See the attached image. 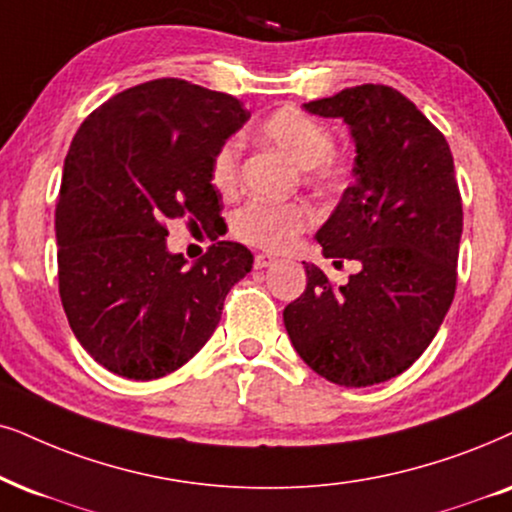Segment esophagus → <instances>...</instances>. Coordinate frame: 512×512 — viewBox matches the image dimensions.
<instances>
[{
	"instance_id": "1",
	"label": "esophagus",
	"mask_w": 512,
	"mask_h": 512,
	"mask_svg": "<svg viewBox=\"0 0 512 512\" xmlns=\"http://www.w3.org/2000/svg\"><path fill=\"white\" fill-rule=\"evenodd\" d=\"M276 262V257H271V255H257L255 257V269H267V267H271V264Z\"/></svg>"
}]
</instances>
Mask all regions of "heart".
Segmentation results:
<instances>
[{
  "mask_svg": "<svg viewBox=\"0 0 512 512\" xmlns=\"http://www.w3.org/2000/svg\"><path fill=\"white\" fill-rule=\"evenodd\" d=\"M255 137L307 172L309 184L333 189L342 177V167L333 158L335 137L331 127L295 106H283L257 122ZM241 181V146L224 141L212 158V184L219 191L234 193ZM314 222L312 210L304 203H250L234 217V234L241 241L264 250H286Z\"/></svg>",
  "mask_w": 512,
  "mask_h": 512,
  "instance_id": "b5f03b06",
  "label": "heart"
}]
</instances>
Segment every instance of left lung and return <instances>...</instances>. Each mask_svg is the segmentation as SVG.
<instances>
[{
  "instance_id": "1",
  "label": "left lung",
  "mask_w": 512,
  "mask_h": 512,
  "mask_svg": "<svg viewBox=\"0 0 512 512\" xmlns=\"http://www.w3.org/2000/svg\"><path fill=\"white\" fill-rule=\"evenodd\" d=\"M352 134L354 184L316 231L323 257L354 260L335 288L304 264L307 288L283 309L295 352L345 387L385 383L428 349L456 293L463 205L444 134L385 84H359L304 103Z\"/></svg>"
}]
</instances>
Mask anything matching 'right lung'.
I'll use <instances>...</instances> for the list:
<instances>
[{"label": "right lung", "instance_id": "obj_1", "mask_svg": "<svg viewBox=\"0 0 512 512\" xmlns=\"http://www.w3.org/2000/svg\"><path fill=\"white\" fill-rule=\"evenodd\" d=\"M248 118L234 96L163 77L77 129L56 205L58 293L75 338L111 373L153 380L184 366L252 269L241 243H212L186 267L165 241L177 219L208 236L224 224L212 158Z\"/></svg>", "mask_w": 512, "mask_h": 512}]
</instances>
